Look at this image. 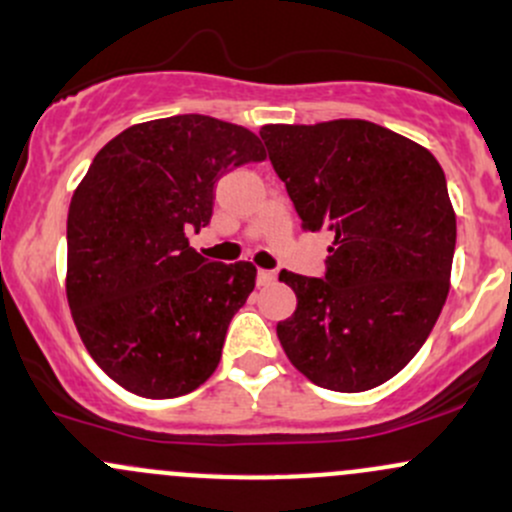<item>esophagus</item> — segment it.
Here are the masks:
<instances>
[{
  "label": "esophagus",
  "mask_w": 512,
  "mask_h": 512,
  "mask_svg": "<svg viewBox=\"0 0 512 512\" xmlns=\"http://www.w3.org/2000/svg\"><path fill=\"white\" fill-rule=\"evenodd\" d=\"M274 279H277V272H272V269H257V284L260 286L272 284Z\"/></svg>",
  "instance_id": "esophagus-1"
}]
</instances>
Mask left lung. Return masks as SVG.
Instances as JSON below:
<instances>
[{"instance_id": "1", "label": "left lung", "mask_w": 512, "mask_h": 512, "mask_svg": "<svg viewBox=\"0 0 512 512\" xmlns=\"http://www.w3.org/2000/svg\"><path fill=\"white\" fill-rule=\"evenodd\" d=\"M303 230H330L323 279L284 272L286 357L313 384L357 393L396 376L447 301L457 218L430 150L384 126L338 119L262 126Z\"/></svg>"}]
</instances>
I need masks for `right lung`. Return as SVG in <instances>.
<instances>
[{"label": "right lung", "instance_id": "obj_1", "mask_svg": "<svg viewBox=\"0 0 512 512\" xmlns=\"http://www.w3.org/2000/svg\"><path fill=\"white\" fill-rule=\"evenodd\" d=\"M265 157L247 128L182 114L126 128L89 165L67 213V303L126 391L184 396L216 372L257 269L206 260L187 233L209 226L223 174Z\"/></svg>", "mask_w": 512, "mask_h": 512}]
</instances>
